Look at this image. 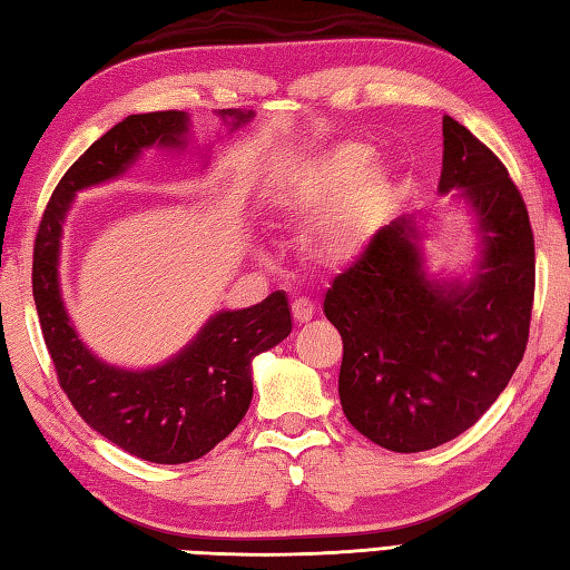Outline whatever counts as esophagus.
Here are the masks:
<instances>
[{"instance_id": "obj_1", "label": "esophagus", "mask_w": 570, "mask_h": 570, "mask_svg": "<svg viewBox=\"0 0 570 570\" xmlns=\"http://www.w3.org/2000/svg\"><path fill=\"white\" fill-rule=\"evenodd\" d=\"M315 315V305L309 303V299H295L293 303V317L297 325H305V322L313 320Z\"/></svg>"}]
</instances>
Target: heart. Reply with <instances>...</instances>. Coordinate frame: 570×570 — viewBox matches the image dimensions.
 Returning a JSON list of instances; mask_svg holds the SVG:
<instances>
[{"label": "heart", "mask_w": 570, "mask_h": 570, "mask_svg": "<svg viewBox=\"0 0 570 570\" xmlns=\"http://www.w3.org/2000/svg\"><path fill=\"white\" fill-rule=\"evenodd\" d=\"M394 190V168L372 158V146L337 141L281 170L267 203L283 220L320 216L305 235V253L315 265L345 271L372 248Z\"/></svg>", "instance_id": "heart-1"}]
</instances>
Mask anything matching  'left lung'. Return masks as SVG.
I'll return each mask as SVG.
<instances>
[{"label":"left lung","instance_id":"1","mask_svg":"<svg viewBox=\"0 0 570 570\" xmlns=\"http://www.w3.org/2000/svg\"><path fill=\"white\" fill-rule=\"evenodd\" d=\"M439 196L466 213L474 261L434 271L432 210L377 233L327 289L340 330V402L350 424L390 452L452 442L499 400L523 360L533 305V233L509 170L466 126L444 116Z\"/></svg>","mask_w":570,"mask_h":570}]
</instances>
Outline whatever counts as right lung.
<instances>
[{
    "label": "right lung",
    "mask_w": 570,
    "mask_h": 570,
    "mask_svg": "<svg viewBox=\"0 0 570 570\" xmlns=\"http://www.w3.org/2000/svg\"><path fill=\"white\" fill-rule=\"evenodd\" d=\"M233 134L255 111L220 109ZM186 154L193 146L186 111L136 114L118 121L73 164L41 218L31 289L57 367L61 390L96 434L154 464H186L200 459L240 424L253 400V360L273 350L293 330L283 289L243 309H218L188 345L154 367H121L101 360L81 340L61 295V240L73 200L81 190L111 184L131 170L144 151ZM208 166V158L203 168Z\"/></svg>",
    "instance_id": "right-lung-1"
}]
</instances>
